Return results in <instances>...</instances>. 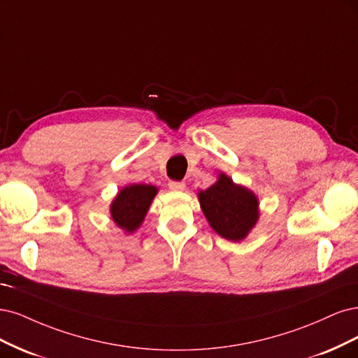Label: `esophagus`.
<instances>
[{"label": "esophagus", "instance_id": "1", "mask_svg": "<svg viewBox=\"0 0 358 358\" xmlns=\"http://www.w3.org/2000/svg\"><path fill=\"white\" fill-rule=\"evenodd\" d=\"M168 186L172 192H182L184 189H186V184H184L182 181H169Z\"/></svg>", "mask_w": 358, "mask_h": 358}]
</instances>
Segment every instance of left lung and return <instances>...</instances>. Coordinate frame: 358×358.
Here are the masks:
<instances>
[{
    "instance_id": "8db88e82",
    "label": "left lung",
    "mask_w": 358,
    "mask_h": 358,
    "mask_svg": "<svg viewBox=\"0 0 358 358\" xmlns=\"http://www.w3.org/2000/svg\"><path fill=\"white\" fill-rule=\"evenodd\" d=\"M201 208L215 234L229 241H242L259 220L257 196L235 184L226 174L198 193Z\"/></svg>"
}]
</instances>
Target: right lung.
<instances>
[{"mask_svg":"<svg viewBox=\"0 0 358 358\" xmlns=\"http://www.w3.org/2000/svg\"><path fill=\"white\" fill-rule=\"evenodd\" d=\"M157 194V187L150 184L124 186L110 205L113 222L126 234H132L144 222L145 214Z\"/></svg>","mask_w":358,"mask_h":358,"instance_id":"1","label":"right lung"}]
</instances>
